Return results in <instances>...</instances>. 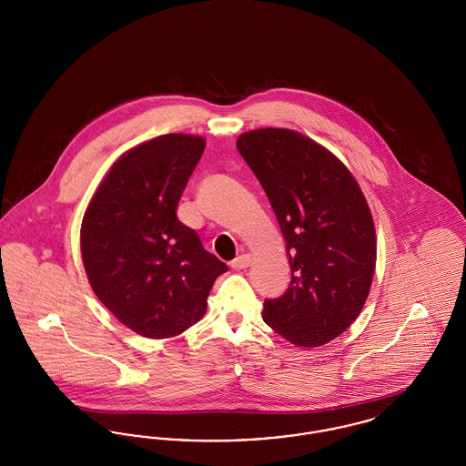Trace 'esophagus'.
I'll use <instances>...</instances> for the list:
<instances>
[{
	"mask_svg": "<svg viewBox=\"0 0 466 466\" xmlns=\"http://www.w3.org/2000/svg\"><path fill=\"white\" fill-rule=\"evenodd\" d=\"M249 266H251V257L249 255H239L236 260L230 262V267L234 270H243V268H248Z\"/></svg>",
	"mask_w": 466,
	"mask_h": 466,
	"instance_id": "esophagus-1",
	"label": "esophagus"
}]
</instances>
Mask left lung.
<instances>
[{"instance_id":"left-lung-1","label":"left lung","mask_w":466,"mask_h":466,"mask_svg":"<svg viewBox=\"0 0 466 466\" xmlns=\"http://www.w3.org/2000/svg\"><path fill=\"white\" fill-rule=\"evenodd\" d=\"M238 150L266 190L281 227L291 281L266 300L267 325L299 348H318L355 321L376 270V228L350 169L308 136L255 129Z\"/></svg>"}]
</instances>
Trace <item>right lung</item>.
Instances as JSON below:
<instances>
[{
    "mask_svg": "<svg viewBox=\"0 0 466 466\" xmlns=\"http://www.w3.org/2000/svg\"><path fill=\"white\" fill-rule=\"evenodd\" d=\"M204 148V137L173 133L127 150L99 183L82 220L90 287L122 325L148 339L196 325L215 279L227 270L177 217Z\"/></svg>",
    "mask_w": 466,
    "mask_h": 466,
    "instance_id": "1",
    "label": "right lung"
}]
</instances>
